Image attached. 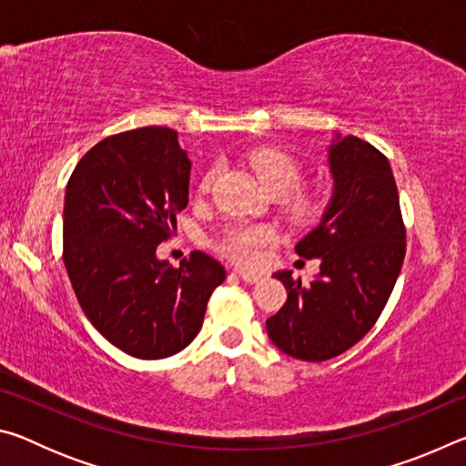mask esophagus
<instances>
[{
	"instance_id": "34e87169",
	"label": "esophagus",
	"mask_w": 466,
	"mask_h": 466,
	"mask_svg": "<svg viewBox=\"0 0 466 466\" xmlns=\"http://www.w3.org/2000/svg\"><path fill=\"white\" fill-rule=\"evenodd\" d=\"M236 273H238V278H240L242 281H247V283H257V281H261V279H263V275H261V273H255V271L236 269Z\"/></svg>"
}]
</instances>
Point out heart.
Returning a JSON list of instances; mask_svg holds the SVG:
<instances>
[{
    "label": "heart",
    "mask_w": 466,
    "mask_h": 466,
    "mask_svg": "<svg viewBox=\"0 0 466 466\" xmlns=\"http://www.w3.org/2000/svg\"><path fill=\"white\" fill-rule=\"evenodd\" d=\"M248 167L255 172L258 183L273 197H281L294 191L299 183V172L298 162L289 154L281 152L278 147H257L247 156ZM216 172L209 170L201 180V191H209L211 183H214ZM283 209L289 216L291 222L306 224L310 219L317 218L320 203L314 195L309 193H298L289 195L283 201ZM271 238V230L263 226H240L234 228L226 234V238L219 244L224 255H228L238 263H255L258 258V252L265 247V242Z\"/></svg>",
    "instance_id": "heart-1"
}]
</instances>
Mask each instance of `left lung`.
Masks as SVG:
<instances>
[{
  "instance_id": "obj_1",
  "label": "left lung",
  "mask_w": 466,
  "mask_h": 466,
  "mask_svg": "<svg viewBox=\"0 0 466 466\" xmlns=\"http://www.w3.org/2000/svg\"><path fill=\"white\" fill-rule=\"evenodd\" d=\"M329 172L333 193L320 222L296 244L320 271L304 283L275 271L286 304L267 319V335L288 356L304 361L337 358L380 317L405 258V226L390 164L368 141L333 133Z\"/></svg>"
}]
</instances>
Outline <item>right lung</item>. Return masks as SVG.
<instances>
[{"label": "right lung", "mask_w": 466, "mask_h": 466, "mask_svg": "<svg viewBox=\"0 0 466 466\" xmlns=\"http://www.w3.org/2000/svg\"><path fill=\"white\" fill-rule=\"evenodd\" d=\"M188 177L177 131L141 127L98 141L66 188L63 263L77 302L98 333L133 358L185 350L226 279L201 250L178 269L156 255L187 208Z\"/></svg>", "instance_id": "obj_1"}]
</instances>
